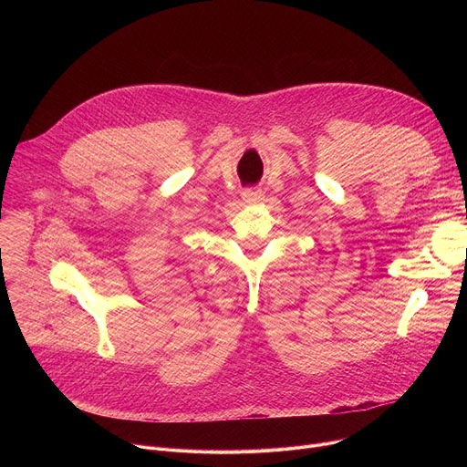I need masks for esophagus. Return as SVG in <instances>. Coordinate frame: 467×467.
<instances>
[{
    "label": "esophagus",
    "mask_w": 467,
    "mask_h": 467,
    "mask_svg": "<svg viewBox=\"0 0 467 467\" xmlns=\"http://www.w3.org/2000/svg\"><path fill=\"white\" fill-rule=\"evenodd\" d=\"M260 197H262V193L258 188H245L242 192V199L245 203H256V202H260Z\"/></svg>",
    "instance_id": "obj_1"
}]
</instances>
